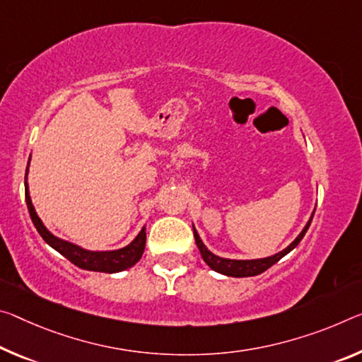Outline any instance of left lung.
Instances as JSON below:
<instances>
[{"instance_id": "8db88e82", "label": "left lung", "mask_w": 362, "mask_h": 362, "mask_svg": "<svg viewBox=\"0 0 362 362\" xmlns=\"http://www.w3.org/2000/svg\"><path fill=\"white\" fill-rule=\"evenodd\" d=\"M314 212H315V209L313 211V214H311V217H309V221L306 222V226L303 227V230L298 233V237L288 246H286V248H284L282 251H279V253H275L272 256L259 257V259H228V257H221V256L214 255L212 251L208 250V246L203 243V240H202V237H199L198 230L193 226L194 242H197V246H198L199 253H202L203 261L208 264L212 271L219 272L222 275H228V277H253V275H259L264 271H267V269L274 266L275 262L282 259L285 255H288L291 250L296 248L298 243L301 242L303 237H305V233L308 232L309 226H311Z\"/></svg>"}]
</instances>
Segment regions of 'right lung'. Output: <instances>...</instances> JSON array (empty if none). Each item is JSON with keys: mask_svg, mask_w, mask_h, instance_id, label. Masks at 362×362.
Returning <instances> with one entry per match:
<instances>
[{"mask_svg": "<svg viewBox=\"0 0 362 362\" xmlns=\"http://www.w3.org/2000/svg\"><path fill=\"white\" fill-rule=\"evenodd\" d=\"M28 165H30V159H28L27 170H25L27 208H28V212H30L33 226H35L38 233L42 235V238L51 246V248L56 250L57 253H61L72 264H76L77 267L85 269V271H93V272H106V274L122 272V271H127L130 267H134L135 264L141 259L143 251H145V245H146V226H143L139 235H136L129 245H125L124 248L109 250V251L85 250L80 245L67 242V240L59 238L56 237L54 233H51L47 228V226L43 223V221L38 217L35 208H33L30 190H28V183H27Z\"/></svg>", "mask_w": 362, "mask_h": 362, "instance_id": "obj_1", "label": "right lung"}]
</instances>
